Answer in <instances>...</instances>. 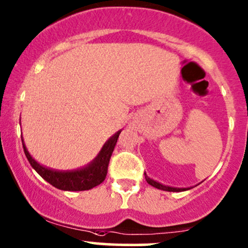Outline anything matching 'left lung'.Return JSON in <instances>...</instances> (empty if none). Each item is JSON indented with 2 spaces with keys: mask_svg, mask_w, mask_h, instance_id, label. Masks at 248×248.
I'll return each instance as SVG.
<instances>
[{
  "mask_svg": "<svg viewBox=\"0 0 248 248\" xmlns=\"http://www.w3.org/2000/svg\"><path fill=\"white\" fill-rule=\"evenodd\" d=\"M144 178H146V181L149 183L150 186H153V187H155L157 189H160V190H164V191H185V190H189L190 188H175V187H170V186H165V185H162V183L155 181V180L150 179L149 176H148L146 173H144Z\"/></svg>",
  "mask_w": 248,
  "mask_h": 248,
  "instance_id": "obj_1",
  "label": "left lung"
}]
</instances>
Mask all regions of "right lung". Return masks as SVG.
<instances>
[{
  "mask_svg": "<svg viewBox=\"0 0 248 248\" xmlns=\"http://www.w3.org/2000/svg\"><path fill=\"white\" fill-rule=\"evenodd\" d=\"M121 132L122 130L116 132L114 136L106 141L98 156L91 163L81 167V169L72 170V171H60V170H52L41 165L31 157L25 146L24 139L21 140L25 155L27 157L28 162L46 181L52 185L53 187L60 189V190L83 191L90 190V189L94 188L101 182H104L106 175H107L109 159H110L111 154L114 152V148L116 146Z\"/></svg>",
  "mask_w": 248,
  "mask_h": 248,
  "instance_id": "obj_1",
  "label": "right lung"
}]
</instances>
